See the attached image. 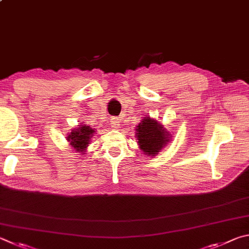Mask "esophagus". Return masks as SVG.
I'll return each mask as SVG.
<instances>
[{
	"instance_id": "obj_1",
	"label": "esophagus",
	"mask_w": 249,
	"mask_h": 249,
	"mask_svg": "<svg viewBox=\"0 0 249 249\" xmlns=\"http://www.w3.org/2000/svg\"><path fill=\"white\" fill-rule=\"evenodd\" d=\"M120 127L119 124V119H112L111 120V128L113 129H118Z\"/></svg>"
}]
</instances>
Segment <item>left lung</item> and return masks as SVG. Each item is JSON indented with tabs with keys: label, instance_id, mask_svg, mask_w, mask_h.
<instances>
[{
	"label": "left lung",
	"instance_id": "left-lung-1",
	"mask_svg": "<svg viewBox=\"0 0 249 249\" xmlns=\"http://www.w3.org/2000/svg\"><path fill=\"white\" fill-rule=\"evenodd\" d=\"M134 130L141 152L151 158L158 155L172 140V134L167 131V129L151 117H144L141 119L140 124Z\"/></svg>",
	"mask_w": 249,
	"mask_h": 249
}]
</instances>
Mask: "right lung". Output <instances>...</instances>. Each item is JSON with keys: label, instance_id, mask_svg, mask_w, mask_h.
<instances>
[{"label": "right lung", "instance_id": "1", "mask_svg": "<svg viewBox=\"0 0 249 249\" xmlns=\"http://www.w3.org/2000/svg\"><path fill=\"white\" fill-rule=\"evenodd\" d=\"M95 129L90 128L89 125L80 124L76 128H74L71 132L69 133L68 142L69 145L72 147L73 151L77 153L85 154V151L89 146L91 140V137L94 136Z\"/></svg>", "mask_w": 249, "mask_h": 249}]
</instances>
